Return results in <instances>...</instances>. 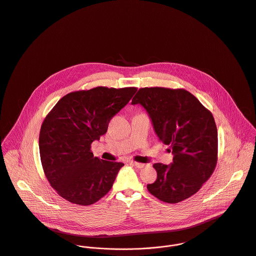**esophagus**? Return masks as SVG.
Instances as JSON below:
<instances>
[{"instance_id": "esophagus-1", "label": "esophagus", "mask_w": 256, "mask_h": 256, "mask_svg": "<svg viewBox=\"0 0 256 256\" xmlns=\"http://www.w3.org/2000/svg\"><path fill=\"white\" fill-rule=\"evenodd\" d=\"M132 164L134 165V166H136V168H138V169H142L143 167H145V164H143V163H138V162H132Z\"/></svg>"}]
</instances>
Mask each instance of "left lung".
I'll use <instances>...</instances> for the list:
<instances>
[{
	"label": "left lung",
	"instance_id": "1",
	"mask_svg": "<svg viewBox=\"0 0 256 256\" xmlns=\"http://www.w3.org/2000/svg\"><path fill=\"white\" fill-rule=\"evenodd\" d=\"M132 104H140L147 111L159 140L170 145L174 154L170 165H153L157 180L147 184L148 192L167 203L196 194L217 164L218 132L213 114L184 89L144 87Z\"/></svg>",
	"mask_w": 256,
	"mask_h": 256
}]
</instances>
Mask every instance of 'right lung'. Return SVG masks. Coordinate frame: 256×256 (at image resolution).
Segmentation results:
<instances>
[{
  "label": "right lung",
  "instance_id": "add662e5",
  "mask_svg": "<svg viewBox=\"0 0 256 256\" xmlns=\"http://www.w3.org/2000/svg\"><path fill=\"white\" fill-rule=\"evenodd\" d=\"M136 90L98 86L70 92L46 116L39 134L40 158L47 180L62 198L87 206L112 188L124 164L94 157L91 143L107 132L111 118Z\"/></svg>",
  "mask_w": 256,
  "mask_h": 256
}]
</instances>
